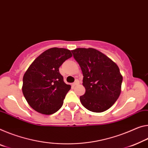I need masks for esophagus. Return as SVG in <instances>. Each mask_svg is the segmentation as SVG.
Returning <instances> with one entry per match:
<instances>
[{
    "label": "esophagus",
    "mask_w": 148,
    "mask_h": 148,
    "mask_svg": "<svg viewBox=\"0 0 148 148\" xmlns=\"http://www.w3.org/2000/svg\"><path fill=\"white\" fill-rule=\"evenodd\" d=\"M78 84H79V80H78V79H76V80L72 84V86H73V87H74V86H76V85H78Z\"/></svg>",
    "instance_id": "34e87169"
}]
</instances>
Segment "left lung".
Instances as JSON below:
<instances>
[{
    "label": "left lung",
    "instance_id": "1",
    "mask_svg": "<svg viewBox=\"0 0 148 148\" xmlns=\"http://www.w3.org/2000/svg\"><path fill=\"white\" fill-rule=\"evenodd\" d=\"M71 51L84 76L86 93L79 97L82 104L92 112L106 111L121 94L123 76L118 66L95 49L78 48Z\"/></svg>",
    "mask_w": 148,
    "mask_h": 148
}]
</instances>
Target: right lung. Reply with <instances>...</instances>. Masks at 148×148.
Segmentation results:
<instances>
[{
  "label": "right lung",
  "instance_id": "add662e5",
  "mask_svg": "<svg viewBox=\"0 0 148 148\" xmlns=\"http://www.w3.org/2000/svg\"><path fill=\"white\" fill-rule=\"evenodd\" d=\"M72 56L69 49L51 48L41 53L28 68L23 77L22 92L35 111L51 114L62 107L71 86L64 83L59 67Z\"/></svg>",
  "mask_w": 148,
  "mask_h": 148
}]
</instances>
